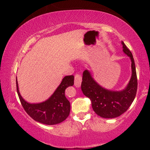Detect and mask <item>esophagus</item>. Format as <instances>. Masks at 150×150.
<instances>
[{
	"mask_svg": "<svg viewBox=\"0 0 150 150\" xmlns=\"http://www.w3.org/2000/svg\"><path fill=\"white\" fill-rule=\"evenodd\" d=\"M81 82H82V77L79 74H76L75 75V86L76 87H80L81 85Z\"/></svg>",
	"mask_w": 150,
	"mask_h": 150,
	"instance_id": "1",
	"label": "esophagus"
}]
</instances>
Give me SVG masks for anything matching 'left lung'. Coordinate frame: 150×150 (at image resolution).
Instances as JSON below:
<instances>
[{
  "instance_id": "obj_1",
  "label": "left lung",
  "mask_w": 150,
  "mask_h": 150,
  "mask_svg": "<svg viewBox=\"0 0 150 150\" xmlns=\"http://www.w3.org/2000/svg\"><path fill=\"white\" fill-rule=\"evenodd\" d=\"M122 44L123 52L130 57L132 62V77L124 89L120 91L106 89L94 80L88 70L83 73L81 90L90 98L95 112L102 118H114L122 115L130 107L136 95L138 80L133 55L123 42Z\"/></svg>"
}]
</instances>
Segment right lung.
I'll return each mask as SVG.
<instances>
[{"instance_id": "right-lung-1", "label": "right lung", "mask_w": 150, "mask_h": 150, "mask_svg": "<svg viewBox=\"0 0 150 150\" xmlns=\"http://www.w3.org/2000/svg\"><path fill=\"white\" fill-rule=\"evenodd\" d=\"M74 84V76L68 75L63 79L54 94L44 102L31 104L20 95L16 79V89L24 110L34 120L46 125H54L64 121L70 112V103L65 95V91Z\"/></svg>"}]
</instances>
